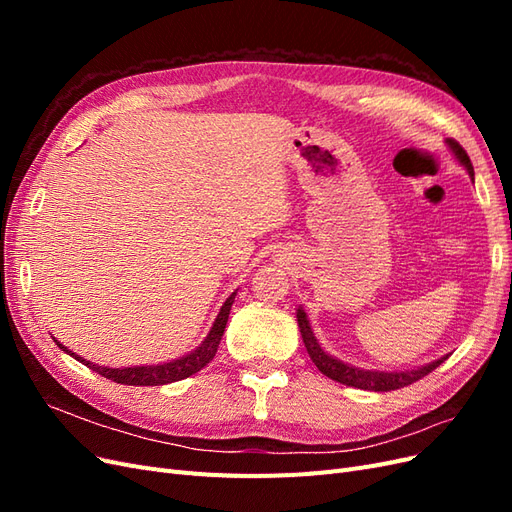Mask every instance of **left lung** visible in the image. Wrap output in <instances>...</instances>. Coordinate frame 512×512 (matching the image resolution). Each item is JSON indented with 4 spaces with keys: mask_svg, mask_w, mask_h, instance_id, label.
I'll list each match as a JSON object with an SVG mask.
<instances>
[{
    "mask_svg": "<svg viewBox=\"0 0 512 512\" xmlns=\"http://www.w3.org/2000/svg\"><path fill=\"white\" fill-rule=\"evenodd\" d=\"M448 147L453 149V153L457 156V160L468 168V173L474 181V166L470 162V156L466 153L457 141L453 138H448ZM297 320H299V329L303 335V344L307 348L309 359L314 361V365L322 371L324 376L339 382V384H346V386H354V389H363V391H376V393H386V391H395V389H404V386H410L412 382L425 378L427 374H431L433 369L440 367L448 356H442V359L433 361L429 365L423 367H416V369H408V371H369V369H359V367H350L342 361H337L335 356L327 354L320 344L318 339L314 337L312 327H309V320L303 312V307L297 309Z\"/></svg>",
    "mask_w": 512,
    "mask_h": 512,
    "instance_id": "8db88e82",
    "label": "left lung"
}]
</instances>
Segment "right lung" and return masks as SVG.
Masks as SVG:
<instances>
[{
	"mask_svg": "<svg viewBox=\"0 0 512 512\" xmlns=\"http://www.w3.org/2000/svg\"><path fill=\"white\" fill-rule=\"evenodd\" d=\"M235 294L232 292L230 297L226 299V303L222 305L218 318H215L213 327L207 335V339L203 344H200L194 352L181 356V359L177 361H170V363H162V365H145V367H123V369H111V367H102V365H94L85 361L83 356L70 352L68 348L61 346L57 339L55 344L59 348H64V352H68L70 356H74L76 361H81L83 365H87L89 369L98 371L100 376L113 380L117 384H128V386H160V384H170V382H177V380H183V378H190L192 374H196V371L203 369L213 356L215 352H218V346H220V339L224 335V329H226V322H228V314H230V307L232 303H235Z\"/></svg>",
	"mask_w": 512,
	"mask_h": 512,
	"instance_id": "1",
	"label": "right lung"
}]
</instances>
